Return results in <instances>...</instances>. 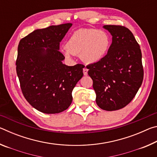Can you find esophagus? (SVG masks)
Masks as SVG:
<instances>
[{
    "instance_id": "obj_1",
    "label": "esophagus",
    "mask_w": 157,
    "mask_h": 157,
    "mask_svg": "<svg viewBox=\"0 0 157 157\" xmlns=\"http://www.w3.org/2000/svg\"><path fill=\"white\" fill-rule=\"evenodd\" d=\"M88 69L86 68H83V73H84V75H87V74H88Z\"/></svg>"
}]
</instances>
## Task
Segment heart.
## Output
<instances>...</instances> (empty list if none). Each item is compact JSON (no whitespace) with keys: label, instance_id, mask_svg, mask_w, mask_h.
<instances>
[{"label":"heart","instance_id":"b5f03b06","mask_svg":"<svg viewBox=\"0 0 157 157\" xmlns=\"http://www.w3.org/2000/svg\"><path fill=\"white\" fill-rule=\"evenodd\" d=\"M110 39L107 33L94 28H81L71 34L65 44V56L79 55L86 63L99 62L107 54Z\"/></svg>","mask_w":157,"mask_h":157}]
</instances>
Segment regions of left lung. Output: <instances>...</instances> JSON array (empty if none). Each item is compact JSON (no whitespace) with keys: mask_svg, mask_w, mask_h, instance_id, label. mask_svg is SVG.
Wrapping results in <instances>:
<instances>
[{"mask_svg":"<svg viewBox=\"0 0 157 157\" xmlns=\"http://www.w3.org/2000/svg\"><path fill=\"white\" fill-rule=\"evenodd\" d=\"M112 36L107 54L86 66L93 79L96 103L103 110L116 111L135 97L143 79L142 54L139 44L128 28L106 25Z\"/></svg>","mask_w":157,"mask_h":157,"instance_id":"left-lung-1","label":"left lung"}]
</instances>
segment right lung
Masks as SVG:
<instances>
[{"label":"right lung","mask_w":157,"mask_h":157,"mask_svg":"<svg viewBox=\"0 0 157 157\" xmlns=\"http://www.w3.org/2000/svg\"><path fill=\"white\" fill-rule=\"evenodd\" d=\"M71 26L72 23H64L38 29L18 44L16 65L21 91L26 100L42 113L67 109L73 100V89L83 76L84 66L63 64L65 57L59 50Z\"/></svg>","instance_id":"1"}]
</instances>
